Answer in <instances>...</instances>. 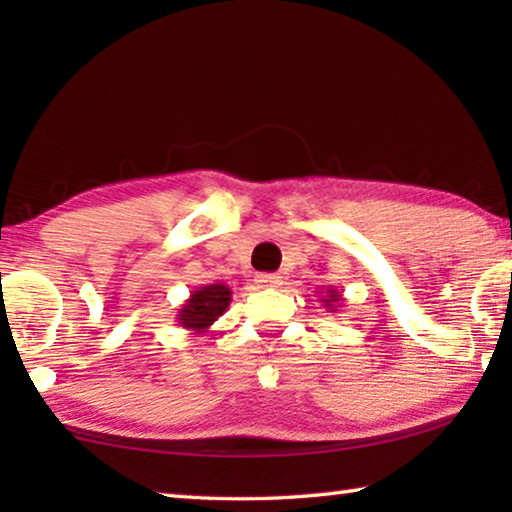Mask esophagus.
I'll return each mask as SVG.
<instances>
[{
    "mask_svg": "<svg viewBox=\"0 0 512 512\" xmlns=\"http://www.w3.org/2000/svg\"><path fill=\"white\" fill-rule=\"evenodd\" d=\"M257 284L262 289H277L282 284V277L277 273H259L257 275Z\"/></svg>",
    "mask_w": 512,
    "mask_h": 512,
    "instance_id": "34e87169",
    "label": "esophagus"
}]
</instances>
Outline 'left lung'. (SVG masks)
Returning <instances> with one entry per match:
<instances>
[{"instance_id": "left-lung-1", "label": "left lung", "mask_w": 512, "mask_h": 512, "mask_svg": "<svg viewBox=\"0 0 512 512\" xmlns=\"http://www.w3.org/2000/svg\"><path fill=\"white\" fill-rule=\"evenodd\" d=\"M320 302H323L325 309H329V311H339V307H341V293L336 291L334 287H329L325 291V296L320 298Z\"/></svg>"}]
</instances>
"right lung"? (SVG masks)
Listing matches in <instances>:
<instances>
[{"label":"right lung","instance_id":"obj_1","mask_svg":"<svg viewBox=\"0 0 512 512\" xmlns=\"http://www.w3.org/2000/svg\"><path fill=\"white\" fill-rule=\"evenodd\" d=\"M230 300L232 291L225 284H205V287H198L189 293L185 305H180L176 314L178 325L201 334L214 325V320L223 316V311L230 307Z\"/></svg>","mask_w":512,"mask_h":512}]
</instances>
